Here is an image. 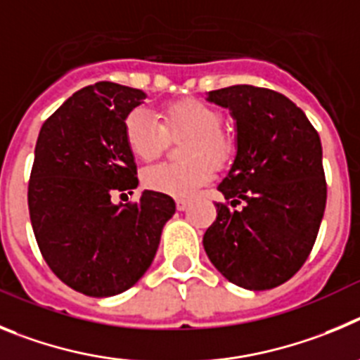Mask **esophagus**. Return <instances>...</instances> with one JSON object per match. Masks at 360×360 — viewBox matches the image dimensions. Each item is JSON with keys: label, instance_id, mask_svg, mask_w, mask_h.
<instances>
[{"label": "esophagus", "instance_id": "obj_1", "mask_svg": "<svg viewBox=\"0 0 360 360\" xmlns=\"http://www.w3.org/2000/svg\"><path fill=\"white\" fill-rule=\"evenodd\" d=\"M176 206H177V210H179V212H184V210L190 206V200H188V199H177Z\"/></svg>", "mask_w": 360, "mask_h": 360}]
</instances>
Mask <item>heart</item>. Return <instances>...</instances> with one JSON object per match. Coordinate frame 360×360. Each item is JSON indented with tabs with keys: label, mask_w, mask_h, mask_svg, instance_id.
I'll return each instance as SVG.
<instances>
[{
	"label": "heart",
	"mask_w": 360,
	"mask_h": 360,
	"mask_svg": "<svg viewBox=\"0 0 360 360\" xmlns=\"http://www.w3.org/2000/svg\"><path fill=\"white\" fill-rule=\"evenodd\" d=\"M160 118L145 108L132 109L124 122L125 145L136 160L148 163L161 156L168 136H186L179 147L184 161L156 165L141 174L152 192L184 199L212 179L213 167H224L231 160L235 141L220 127V112L197 98L168 103Z\"/></svg>",
	"instance_id": "heart-1"
}]
</instances>
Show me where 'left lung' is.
<instances>
[{
	"mask_svg": "<svg viewBox=\"0 0 360 360\" xmlns=\"http://www.w3.org/2000/svg\"><path fill=\"white\" fill-rule=\"evenodd\" d=\"M236 122V156L219 184L204 251L226 280L249 290L285 283L305 264L326 206L319 134L292 100L265 87L208 93Z\"/></svg>",
	"mask_w": 360,
	"mask_h": 360,
	"instance_id": "1",
	"label": "left lung"
}]
</instances>
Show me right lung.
<instances>
[{
	"label": "right lung",
	"instance_id": "add662e5",
	"mask_svg": "<svg viewBox=\"0 0 360 360\" xmlns=\"http://www.w3.org/2000/svg\"><path fill=\"white\" fill-rule=\"evenodd\" d=\"M143 98L115 82L82 87L44 122L35 143L28 183L35 240L55 276L86 296L131 289L176 213L172 197L152 190L138 202L111 199L138 186L124 122Z\"/></svg>",
	"mask_w": 360,
	"mask_h": 360
}]
</instances>
